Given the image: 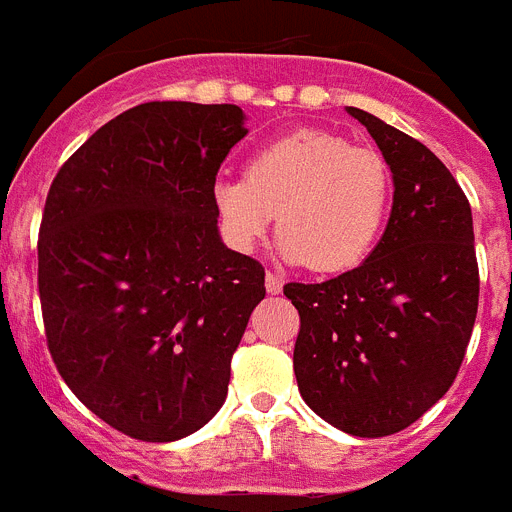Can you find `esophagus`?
Instances as JSON below:
<instances>
[{"mask_svg": "<svg viewBox=\"0 0 512 512\" xmlns=\"http://www.w3.org/2000/svg\"><path fill=\"white\" fill-rule=\"evenodd\" d=\"M282 287H284V279L277 277L274 271H266V292H269V295H279Z\"/></svg>", "mask_w": 512, "mask_h": 512, "instance_id": "1", "label": "esophagus"}]
</instances>
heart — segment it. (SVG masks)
Listing matches in <instances>:
<instances>
[{"label":"heart","instance_id":"b5f03b06","mask_svg":"<svg viewBox=\"0 0 512 512\" xmlns=\"http://www.w3.org/2000/svg\"><path fill=\"white\" fill-rule=\"evenodd\" d=\"M390 200L384 158L328 130L271 140L251 153L246 176L212 184L217 220L235 251H256L277 220L282 259L310 261L315 271L361 264L382 235Z\"/></svg>","mask_w":512,"mask_h":512}]
</instances>
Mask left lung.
<instances>
[{
  "instance_id": "left-lung-1",
  "label": "left lung",
  "mask_w": 512,
  "mask_h": 512,
  "mask_svg": "<svg viewBox=\"0 0 512 512\" xmlns=\"http://www.w3.org/2000/svg\"><path fill=\"white\" fill-rule=\"evenodd\" d=\"M392 171V212L366 261L320 284L292 282L295 377L325 423L359 438L408 428L456 379L479 302L472 207L441 158L356 107Z\"/></svg>"
}]
</instances>
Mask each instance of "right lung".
Segmentation results:
<instances>
[{
	"label": "right lung",
	"instance_id": "obj_1",
	"mask_svg": "<svg viewBox=\"0 0 512 512\" xmlns=\"http://www.w3.org/2000/svg\"><path fill=\"white\" fill-rule=\"evenodd\" d=\"M248 135L235 104L146 102L97 130L45 200L38 289L58 374L97 418L166 443L223 408L230 356L266 295L230 251L212 184Z\"/></svg>",
	"mask_w": 512,
	"mask_h": 512
}]
</instances>
